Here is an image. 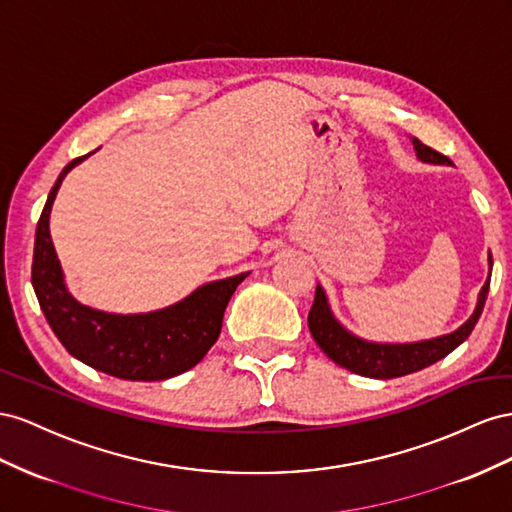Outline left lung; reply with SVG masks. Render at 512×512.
<instances>
[{
  "label": "left lung",
  "instance_id": "8db88e82",
  "mask_svg": "<svg viewBox=\"0 0 512 512\" xmlns=\"http://www.w3.org/2000/svg\"><path fill=\"white\" fill-rule=\"evenodd\" d=\"M414 150L418 158L425 160V163L452 165V160L448 156L429 148V145H425L420 139H414ZM489 268H493L491 255H489ZM487 294H489V279L483 285V289H480L474 315L467 319L459 330L446 334V337L422 341V343H410V345H377V343L356 339L354 334H349L330 313L324 289L317 285L315 300L309 311V330L313 334L315 343L321 347V352H324L330 360L337 362L339 367L364 377H375V379L403 377L425 367H431L433 362L446 358L452 349H457L467 337H470L480 313L485 309Z\"/></svg>",
  "mask_w": 512,
  "mask_h": 512
}]
</instances>
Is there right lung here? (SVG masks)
<instances>
[{
  "instance_id": "1",
  "label": "right lung",
  "mask_w": 512,
  "mask_h": 512,
  "mask_svg": "<svg viewBox=\"0 0 512 512\" xmlns=\"http://www.w3.org/2000/svg\"><path fill=\"white\" fill-rule=\"evenodd\" d=\"M87 156L70 160L62 169L36 227L32 285L40 309L68 354L96 371L130 382H160L180 375L193 369L216 343L227 302L248 272L203 285L182 302L148 315H111L79 304L66 291L49 214L66 173Z\"/></svg>"
}]
</instances>
